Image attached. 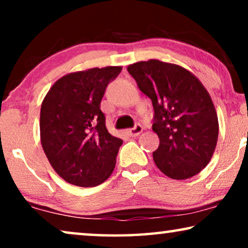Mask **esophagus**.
Masks as SVG:
<instances>
[{"mask_svg":"<svg viewBox=\"0 0 248 248\" xmlns=\"http://www.w3.org/2000/svg\"><path fill=\"white\" fill-rule=\"evenodd\" d=\"M142 131H143V127H142L141 125H135L134 127L128 128L126 132H127V134L130 135V137L135 138V137H138V135L140 133H142Z\"/></svg>","mask_w":248,"mask_h":248,"instance_id":"obj_1","label":"esophagus"}]
</instances>
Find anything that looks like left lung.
<instances>
[{
  "label": "left lung",
  "instance_id": "obj_1",
  "mask_svg": "<svg viewBox=\"0 0 248 248\" xmlns=\"http://www.w3.org/2000/svg\"><path fill=\"white\" fill-rule=\"evenodd\" d=\"M155 109L152 130L159 147L155 164L172 179L191 178L211 160L219 134L218 115L201 81L181 65L159 60L127 66Z\"/></svg>",
  "mask_w": 248,
  "mask_h": 248
}]
</instances>
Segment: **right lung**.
I'll use <instances>...</instances> for the list:
<instances>
[{
	"label": "right lung",
	"mask_w": 248,
	"mask_h": 248,
	"mask_svg": "<svg viewBox=\"0 0 248 248\" xmlns=\"http://www.w3.org/2000/svg\"><path fill=\"white\" fill-rule=\"evenodd\" d=\"M122 66L60 78L40 108V142L50 166L70 184L93 187L109 177L123 140L108 132L100 101Z\"/></svg>",
	"instance_id": "add662e5"
}]
</instances>
